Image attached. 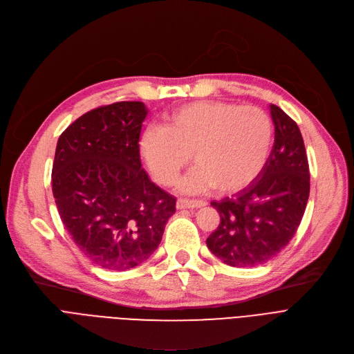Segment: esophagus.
Here are the masks:
<instances>
[{"mask_svg": "<svg viewBox=\"0 0 354 354\" xmlns=\"http://www.w3.org/2000/svg\"><path fill=\"white\" fill-rule=\"evenodd\" d=\"M207 203L203 200H189V198H178L177 200V209H200V207H204Z\"/></svg>", "mask_w": 354, "mask_h": 354, "instance_id": "1", "label": "esophagus"}]
</instances>
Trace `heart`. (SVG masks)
<instances>
[{
    "label": "heart",
    "mask_w": 354,
    "mask_h": 354,
    "mask_svg": "<svg viewBox=\"0 0 354 354\" xmlns=\"http://www.w3.org/2000/svg\"><path fill=\"white\" fill-rule=\"evenodd\" d=\"M273 124L254 106L196 101L164 117L162 129H149L140 153L156 180L174 184L193 156L197 167L181 183L185 192L214 189L233 194L250 185L268 158Z\"/></svg>",
    "instance_id": "1"
}]
</instances>
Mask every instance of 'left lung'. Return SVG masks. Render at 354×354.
I'll list each match as a JSON object with an SVG mask.
<instances>
[{
  "label": "left lung",
  "mask_w": 354,
  "mask_h": 354,
  "mask_svg": "<svg viewBox=\"0 0 354 354\" xmlns=\"http://www.w3.org/2000/svg\"><path fill=\"white\" fill-rule=\"evenodd\" d=\"M274 145L257 178L230 198L212 201L220 224L205 240L209 250L232 267H254L277 256L303 218L310 171L299 126L270 104Z\"/></svg>",
  "instance_id": "8db88e82"
}]
</instances>
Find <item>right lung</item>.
<instances>
[{"mask_svg":"<svg viewBox=\"0 0 354 354\" xmlns=\"http://www.w3.org/2000/svg\"><path fill=\"white\" fill-rule=\"evenodd\" d=\"M147 109L120 101L77 118L58 138L53 194L62 224L91 263L130 270L158 247L176 197L141 169L140 133Z\"/></svg>","mask_w":354,"mask_h":354,"instance_id":"obj_1","label":"right lung"}]
</instances>
